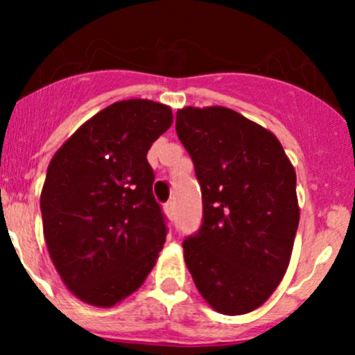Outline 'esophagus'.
I'll use <instances>...</instances> for the list:
<instances>
[{
	"label": "esophagus",
	"instance_id": "esophagus-1",
	"mask_svg": "<svg viewBox=\"0 0 355 355\" xmlns=\"http://www.w3.org/2000/svg\"><path fill=\"white\" fill-rule=\"evenodd\" d=\"M164 213H166L168 218H175V213H177V209H175V200H168L164 204Z\"/></svg>",
	"mask_w": 355,
	"mask_h": 355
}]
</instances>
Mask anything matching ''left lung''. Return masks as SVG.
Wrapping results in <instances>:
<instances>
[{
  "label": "left lung",
  "instance_id": "left-lung-1",
  "mask_svg": "<svg viewBox=\"0 0 355 355\" xmlns=\"http://www.w3.org/2000/svg\"><path fill=\"white\" fill-rule=\"evenodd\" d=\"M175 128L202 192V225L182 244L185 264L214 311L250 313L288 268L299 227L295 170L270 130L230 108L187 106Z\"/></svg>",
  "mask_w": 355,
  "mask_h": 355
}]
</instances>
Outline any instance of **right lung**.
Instances as JSON below:
<instances>
[{
    "label": "right lung",
    "instance_id": "right-lung-1",
    "mask_svg": "<svg viewBox=\"0 0 355 355\" xmlns=\"http://www.w3.org/2000/svg\"><path fill=\"white\" fill-rule=\"evenodd\" d=\"M170 106L118 101L56 151L41 192L42 230L56 271L84 302L111 307L144 284L166 241L148 163L171 127Z\"/></svg>",
    "mask_w": 355,
    "mask_h": 355
}]
</instances>
